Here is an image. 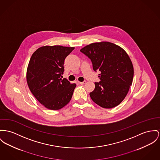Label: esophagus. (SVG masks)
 <instances>
[{"instance_id": "1", "label": "esophagus", "mask_w": 160, "mask_h": 160, "mask_svg": "<svg viewBox=\"0 0 160 160\" xmlns=\"http://www.w3.org/2000/svg\"><path fill=\"white\" fill-rule=\"evenodd\" d=\"M85 81H83V82H78V83L79 84H84L85 83Z\"/></svg>"}]
</instances>
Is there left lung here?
Listing matches in <instances>:
<instances>
[{
    "mask_svg": "<svg viewBox=\"0 0 160 160\" xmlns=\"http://www.w3.org/2000/svg\"><path fill=\"white\" fill-rule=\"evenodd\" d=\"M80 52L91 60L94 71L101 72L100 81L95 82V90L90 93L92 101L106 108L117 106L133 81V67L127 53L108 42L91 43Z\"/></svg>",
    "mask_w": 160,
    "mask_h": 160,
    "instance_id": "obj_1",
    "label": "left lung"
}]
</instances>
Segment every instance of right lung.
<instances>
[{
	"instance_id": "add662e5",
	"label": "right lung",
	"mask_w": 160,
	"mask_h": 160,
	"mask_svg": "<svg viewBox=\"0 0 160 160\" xmlns=\"http://www.w3.org/2000/svg\"><path fill=\"white\" fill-rule=\"evenodd\" d=\"M74 48L44 46L35 51L30 58L27 72V84L37 100L48 109H61L72 99L76 84L61 78L65 59Z\"/></svg>"
}]
</instances>
